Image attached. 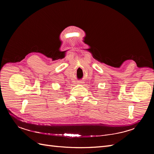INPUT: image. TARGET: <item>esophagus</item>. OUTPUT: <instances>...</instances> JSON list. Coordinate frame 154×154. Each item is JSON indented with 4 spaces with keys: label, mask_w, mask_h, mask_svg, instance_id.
<instances>
[{
    "label": "esophagus",
    "mask_w": 154,
    "mask_h": 154,
    "mask_svg": "<svg viewBox=\"0 0 154 154\" xmlns=\"http://www.w3.org/2000/svg\"><path fill=\"white\" fill-rule=\"evenodd\" d=\"M79 83H82V82H81V81H80V82H79Z\"/></svg>",
    "instance_id": "obj_1"
}]
</instances>
